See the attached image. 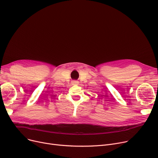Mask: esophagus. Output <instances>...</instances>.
<instances>
[{"label": "esophagus", "instance_id": "1", "mask_svg": "<svg viewBox=\"0 0 158 158\" xmlns=\"http://www.w3.org/2000/svg\"><path fill=\"white\" fill-rule=\"evenodd\" d=\"M72 84L73 85H77L79 84V82L77 81H76V80H74V81H72Z\"/></svg>", "mask_w": 158, "mask_h": 158}]
</instances>
